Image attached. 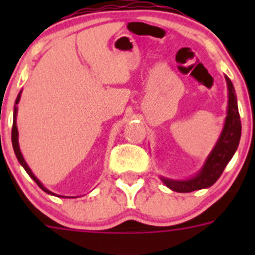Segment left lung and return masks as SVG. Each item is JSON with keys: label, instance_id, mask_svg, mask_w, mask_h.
<instances>
[{"label": "left lung", "instance_id": "1", "mask_svg": "<svg viewBox=\"0 0 255 255\" xmlns=\"http://www.w3.org/2000/svg\"><path fill=\"white\" fill-rule=\"evenodd\" d=\"M227 89H229V105H227V116L225 120L224 129L220 138L204 162L203 167L191 179L186 180H171L161 177L163 184L171 190L177 193H190V191L206 189L212 186L220 179L225 167L233 158L239 147V141L242 136V123L238 110V100H236L235 89L227 76Z\"/></svg>", "mask_w": 255, "mask_h": 255}]
</instances>
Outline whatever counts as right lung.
<instances>
[{"label": "right lung", "mask_w": 255, "mask_h": 255, "mask_svg": "<svg viewBox=\"0 0 255 255\" xmlns=\"http://www.w3.org/2000/svg\"><path fill=\"white\" fill-rule=\"evenodd\" d=\"M20 94H21V92H20L19 96H17L16 101H15V107H13V123H12V131H11V140H12L13 152H15V154H16L17 161H19L20 164H21L22 167H24V170H25L26 172H28L29 176H30L31 179H33L35 182H37V185L39 186V188L42 189V190H43V191H46V193H48V194L56 195V194H53L52 191H49L48 189L44 188L43 184H42V182H40L39 180L37 179V177H35V175H34V173H33V172H31V170H30V168H29L28 164H26L25 159H24V157H22L21 152H20L19 140H17V138H19V132H17V126H16V114H17V107H16V105H17V103H19V101H20Z\"/></svg>", "instance_id": "obj_1"}]
</instances>
